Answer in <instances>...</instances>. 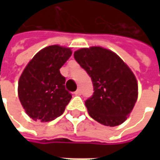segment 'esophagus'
I'll return each instance as SVG.
<instances>
[{
  "instance_id": "esophagus-1",
  "label": "esophagus",
  "mask_w": 160,
  "mask_h": 160,
  "mask_svg": "<svg viewBox=\"0 0 160 160\" xmlns=\"http://www.w3.org/2000/svg\"><path fill=\"white\" fill-rule=\"evenodd\" d=\"M74 94H75L76 96H80V94H81V92H80V89H78V90H76L74 92Z\"/></svg>"
}]
</instances>
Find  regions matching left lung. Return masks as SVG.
I'll use <instances>...</instances> for the list:
<instances>
[{"instance_id":"left-lung-1","label":"left lung","mask_w":160,"mask_h":160,"mask_svg":"<svg viewBox=\"0 0 160 160\" xmlns=\"http://www.w3.org/2000/svg\"><path fill=\"white\" fill-rule=\"evenodd\" d=\"M73 56L92 81L94 92L85 102L91 118L110 127L125 122L138 98L137 80L127 64L97 46L78 49Z\"/></svg>"}]
</instances>
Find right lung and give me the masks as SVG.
I'll use <instances>...</instances> for the list:
<instances>
[{"label":"right lung","instance_id":"1","mask_svg":"<svg viewBox=\"0 0 160 160\" xmlns=\"http://www.w3.org/2000/svg\"><path fill=\"white\" fill-rule=\"evenodd\" d=\"M72 55L70 48L50 45L30 61L19 80L18 94L26 114L34 121L50 122L62 114L72 98L60 68Z\"/></svg>","mask_w":160,"mask_h":160}]
</instances>
